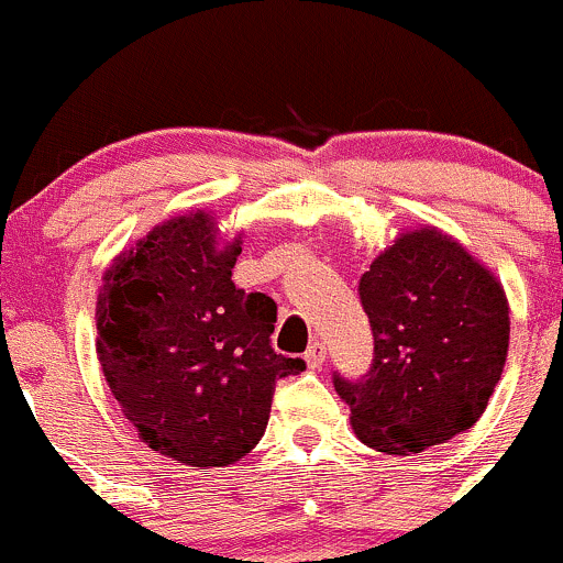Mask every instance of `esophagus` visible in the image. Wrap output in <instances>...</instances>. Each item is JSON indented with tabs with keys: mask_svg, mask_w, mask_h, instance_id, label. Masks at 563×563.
<instances>
[{
	"mask_svg": "<svg viewBox=\"0 0 563 563\" xmlns=\"http://www.w3.org/2000/svg\"><path fill=\"white\" fill-rule=\"evenodd\" d=\"M323 360H327V345L321 343V340H313V343L308 345V351H305V362H308V367H321Z\"/></svg>",
	"mask_w": 563,
	"mask_h": 563,
	"instance_id": "1",
	"label": "esophagus"
}]
</instances>
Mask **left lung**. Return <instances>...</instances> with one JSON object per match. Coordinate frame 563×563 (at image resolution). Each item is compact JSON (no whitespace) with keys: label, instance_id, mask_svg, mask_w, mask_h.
Instances as JSON below:
<instances>
[{"label":"left lung","instance_id":"left-lung-1","mask_svg":"<svg viewBox=\"0 0 563 563\" xmlns=\"http://www.w3.org/2000/svg\"><path fill=\"white\" fill-rule=\"evenodd\" d=\"M360 299L373 365L356 382L334 373L356 439L408 455L446 444L485 413L509 351L504 286L433 225L406 231L371 264Z\"/></svg>","mask_w":563,"mask_h":563}]
</instances>
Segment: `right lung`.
<instances>
[{
	"label": "right lung",
	"mask_w": 563,
	"mask_h": 563,
	"mask_svg": "<svg viewBox=\"0 0 563 563\" xmlns=\"http://www.w3.org/2000/svg\"><path fill=\"white\" fill-rule=\"evenodd\" d=\"M242 236L209 212L155 225L113 258L98 297V360L150 450L192 468L245 457L269 422L275 384L305 371L272 349L275 299L231 280Z\"/></svg>",
	"instance_id": "add662e5"
}]
</instances>
